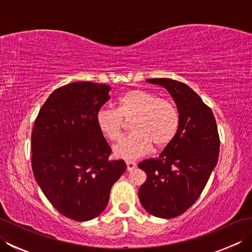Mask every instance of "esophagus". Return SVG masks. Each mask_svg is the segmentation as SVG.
Instances as JSON below:
<instances>
[{"mask_svg": "<svg viewBox=\"0 0 252 252\" xmlns=\"http://www.w3.org/2000/svg\"><path fill=\"white\" fill-rule=\"evenodd\" d=\"M126 169L129 171H132L136 167V162H134V161H126Z\"/></svg>", "mask_w": 252, "mask_h": 252, "instance_id": "esophagus-1", "label": "esophagus"}]
</instances>
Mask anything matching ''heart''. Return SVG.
Listing matches in <instances>:
<instances>
[{"mask_svg":"<svg viewBox=\"0 0 252 252\" xmlns=\"http://www.w3.org/2000/svg\"><path fill=\"white\" fill-rule=\"evenodd\" d=\"M96 126L110 142L120 137L125 120L130 121L131 134L114 148L117 157L135 159L172 142L181 126V116L173 101L143 89H132L119 96L117 108L103 107L96 114Z\"/></svg>","mask_w":252,"mask_h":252,"instance_id":"obj_1","label":"heart"}]
</instances>
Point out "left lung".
Instances as JSON below:
<instances>
[{"instance_id":"8db88e82","label":"left lung","mask_w":252,"mask_h":252,"mask_svg":"<svg viewBox=\"0 0 252 252\" xmlns=\"http://www.w3.org/2000/svg\"><path fill=\"white\" fill-rule=\"evenodd\" d=\"M147 82L169 91L180 111L181 126L158 158L138 163L147 175L138 197L151 215L172 219L199 198L218 162L220 137L211 108L189 85L167 78Z\"/></svg>"}]
</instances>
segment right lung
<instances>
[{"instance_id": "1", "label": "right lung", "mask_w": 252, "mask_h": 252, "mask_svg": "<svg viewBox=\"0 0 252 252\" xmlns=\"http://www.w3.org/2000/svg\"><path fill=\"white\" fill-rule=\"evenodd\" d=\"M110 90L88 81L56 89L32 130L31 165L37 184L56 210L74 221L99 216L126 169L123 160L108 159L111 148L96 126Z\"/></svg>"}]
</instances>
